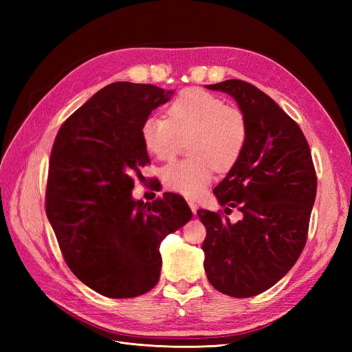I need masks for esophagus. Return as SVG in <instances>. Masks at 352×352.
Returning a JSON list of instances; mask_svg holds the SVG:
<instances>
[{
  "instance_id": "esophagus-1",
  "label": "esophagus",
  "mask_w": 352,
  "mask_h": 352,
  "mask_svg": "<svg viewBox=\"0 0 352 352\" xmlns=\"http://www.w3.org/2000/svg\"><path fill=\"white\" fill-rule=\"evenodd\" d=\"M188 204H189L190 210H192V212H194V214H197V210H198V206H197V202H195L194 199H189V198H188Z\"/></svg>"
}]
</instances>
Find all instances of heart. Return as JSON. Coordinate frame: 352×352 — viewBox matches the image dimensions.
I'll return each mask as SVG.
<instances>
[{"instance_id":"1","label":"heart","mask_w":352,"mask_h":352,"mask_svg":"<svg viewBox=\"0 0 352 352\" xmlns=\"http://www.w3.org/2000/svg\"><path fill=\"white\" fill-rule=\"evenodd\" d=\"M142 140L158 160H172L188 141V158L163 170V184L185 197H197L214 170L228 172L248 141V119L236 105L201 89H186L172 101L164 117H148Z\"/></svg>"}]
</instances>
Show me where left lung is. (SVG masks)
Instances as JSON below:
<instances>
[{
	"label": "left lung",
	"instance_id": "obj_1",
	"mask_svg": "<svg viewBox=\"0 0 352 352\" xmlns=\"http://www.w3.org/2000/svg\"><path fill=\"white\" fill-rule=\"evenodd\" d=\"M206 88L236 100L248 119L247 146L214 188L221 212L198 210L208 282L221 294L248 298L267 291L291 270L305 247L317 190L311 151L301 127L267 94L239 79Z\"/></svg>",
	"mask_w": 352,
	"mask_h": 352
}]
</instances>
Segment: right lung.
<instances>
[{
	"mask_svg": "<svg viewBox=\"0 0 352 352\" xmlns=\"http://www.w3.org/2000/svg\"><path fill=\"white\" fill-rule=\"evenodd\" d=\"M173 91L114 82L61 124L51 150L45 210L76 278L109 298H133L160 279V243L192 217L172 192L132 198L133 175L150 163L142 140L148 116Z\"/></svg>",
	"mask_w": 352,
	"mask_h": 352,
	"instance_id": "1",
	"label": "right lung"
}]
</instances>
